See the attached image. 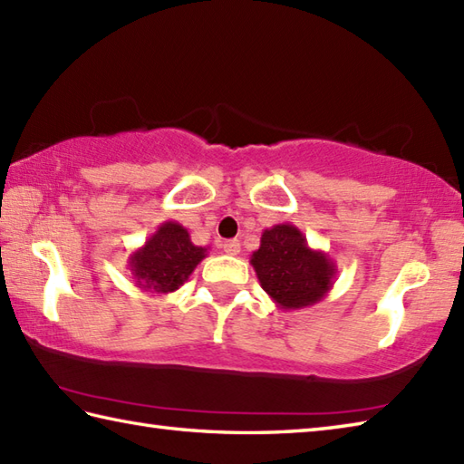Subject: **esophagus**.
Listing matches in <instances>:
<instances>
[{
    "label": "esophagus",
    "instance_id": "1",
    "mask_svg": "<svg viewBox=\"0 0 464 464\" xmlns=\"http://www.w3.org/2000/svg\"><path fill=\"white\" fill-rule=\"evenodd\" d=\"M222 248L226 254H230V256H236V254H240V240H226L222 244Z\"/></svg>",
    "mask_w": 464,
    "mask_h": 464
}]
</instances>
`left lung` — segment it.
<instances>
[{
	"label": "left lung",
	"instance_id": "obj_1",
	"mask_svg": "<svg viewBox=\"0 0 464 464\" xmlns=\"http://www.w3.org/2000/svg\"><path fill=\"white\" fill-rule=\"evenodd\" d=\"M250 264L262 290L282 310L316 304L334 286L336 264L324 250L310 248L306 236L285 222L262 232Z\"/></svg>",
	"mask_w": 464,
	"mask_h": 464
}]
</instances>
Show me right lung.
<instances>
[{
  "label": "right lung",
  "instance_id": "1",
  "mask_svg": "<svg viewBox=\"0 0 464 464\" xmlns=\"http://www.w3.org/2000/svg\"><path fill=\"white\" fill-rule=\"evenodd\" d=\"M206 256L208 248L196 246L182 224L168 220L130 254L128 270L140 290L166 296L182 286Z\"/></svg>",
  "mask_w": 464,
  "mask_h": 464
}]
</instances>
